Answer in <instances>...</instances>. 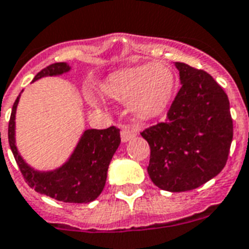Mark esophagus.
Segmentation results:
<instances>
[{
  "label": "esophagus",
  "instance_id": "34e87169",
  "mask_svg": "<svg viewBox=\"0 0 249 249\" xmlns=\"http://www.w3.org/2000/svg\"><path fill=\"white\" fill-rule=\"evenodd\" d=\"M136 136V130L134 127L131 126H126L121 132V139L122 142H128V140H131L132 138H135Z\"/></svg>",
  "mask_w": 249,
  "mask_h": 249
}]
</instances>
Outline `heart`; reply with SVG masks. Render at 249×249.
<instances>
[{"instance_id": "heart-1", "label": "heart", "mask_w": 249, "mask_h": 249, "mask_svg": "<svg viewBox=\"0 0 249 249\" xmlns=\"http://www.w3.org/2000/svg\"><path fill=\"white\" fill-rule=\"evenodd\" d=\"M175 74L167 65L147 64L111 74L102 90L111 100L127 102L139 115L160 113L175 90Z\"/></svg>"}]
</instances>
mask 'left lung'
<instances>
[{"mask_svg": "<svg viewBox=\"0 0 249 249\" xmlns=\"http://www.w3.org/2000/svg\"><path fill=\"white\" fill-rule=\"evenodd\" d=\"M182 82L167 121L140 132L148 142L152 182L168 192H186L215 177L226 165L233 124L226 91L210 74L176 63Z\"/></svg>", "mask_w": 249, "mask_h": 249, "instance_id": "8db88e82", "label": "left lung"}]
</instances>
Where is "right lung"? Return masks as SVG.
I'll list each match as a JSON object with an SVG mask.
<instances>
[{
	"label": "right lung",
	"instance_id": "obj_1",
	"mask_svg": "<svg viewBox=\"0 0 249 249\" xmlns=\"http://www.w3.org/2000/svg\"><path fill=\"white\" fill-rule=\"evenodd\" d=\"M69 71L67 63H55L43 68L34 81L43 76H55ZM19 97L11 109L9 121V144L25 181L35 192L68 203H88L94 201L104 190L111 158L121 144V130L111 126L105 130H87L80 143L61 168L53 172H36L20 158L14 139V119ZM1 135V134H0ZM1 140V138H0Z\"/></svg>",
	"mask_w": 249,
	"mask_h": 249
}]
</instances>
